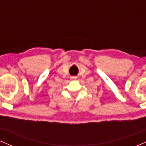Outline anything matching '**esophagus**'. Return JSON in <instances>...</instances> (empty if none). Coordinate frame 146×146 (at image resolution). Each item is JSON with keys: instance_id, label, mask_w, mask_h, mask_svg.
<instances>
[{"instance_id": "34e87169", "label": "esophagus", "mask_w": 146, "mask_h": 146, "mask_svg": "<svg viewBox=\"0 0 146 146\" xmlns=\"http://www.w3.org/2000/svg\"><path fill=\"white\" fill-rule=\"evenodd\" d=\"M71 80H76V79H77V77L76 76H71Z\"/></svg>"}]
</instances>
